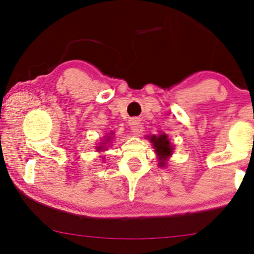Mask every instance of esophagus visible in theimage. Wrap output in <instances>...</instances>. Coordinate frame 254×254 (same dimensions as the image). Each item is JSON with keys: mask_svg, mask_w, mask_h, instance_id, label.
Segmentation results:
<instances>
[{"mask_svg": "<svg viewBox=\"0 0 254 254\" xmlns=\"http://www.w3.org/2000/svg\"><path fill=\"white\" fill-rule=\"evenodd\" d=\"M129 126H130V130L133 131L134 134H140L142 133V127H141L140 125V121L136 120V119H131L129 121Z\"/></svg>", "mask_w": 254, "mask_h": 254, "instance_id": "1", "label": "esophagus"}]
</instances>
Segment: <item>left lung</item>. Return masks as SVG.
Here are the masks:
<instances>
[{
    "instance_id": "left-lung-1",
    "label": "left lung",
    "mask_w": 254,
    "mask_h": 254,
    "mask_svg": "<svg viewBox=\"0 0 254 254\" xmlns=\"http://www.w3.org/2000/svg\"><path fill=\"white\" fill-rule=\"evenodd\" d=\"M150 142L153 143V148L155 149V153L157 155V159L160 161V167H164L167 160L169 159L173 154V144L168 140V136L166 134H161L159 136L156 135H151Z\"/></svg>"
}]
</instances>
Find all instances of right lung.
<instances>
[{"mask_svg": "<svg viewBox=\"0 0 254 254\" xmlns=\"http://www.w3.org/2000/svg\"><path fill=\"white\" fill-rule=\"evenodd\" d=\"M111 134H113V133H111ZM111 140V137H106V140H105V141H106V142H108V141H110ZM105 144H106V143H103V146H100V147H97V150L98 151H101V150H105V148H106V147H104L105 146Z\"/></svg>", "mask_w": 254, "mask_h": 254, "instance_id": "add662e5", "label": "right lung"}]
</instances>
